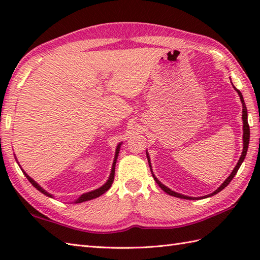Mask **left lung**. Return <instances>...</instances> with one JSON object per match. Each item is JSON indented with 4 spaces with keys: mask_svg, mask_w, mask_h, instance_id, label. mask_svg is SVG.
<instances>
[{
    "mask_svg": "<svg viewBox=\"0 0 260 260\" xmlns=\"http://www.w3.org/2000/svg\"><path fill=\"white\" fill-rule=\"evenodd\" d=\"M234 88L236 89V91L238 92V95H239V97H240V101H241V104H242V123H244V127H242V128H244V135H242V140H244V148H242V153H241V156H240V158H239V161H238V163H237V165L235 167V169L233 170V172H231V174L228 176L227 179L224 180V182L223 183L220 185L217 190H215L214 192H212L211 194H208V196H204V197H201V198H193V197H187V196H183V194H180V193H178V192H174V191H172L171 189H169L168 186H165L163 183H161V182H159L157 179H156V176L153 174V171H152V167H151V159H150V156H148V153H147V151H146V156H147V159H148V164H150V168H151V172H152V175H153V178H154V180L156 181V183L158 184V186L161 187V189L164 191V192H167L168 194H170V196H172V197H176V198H181V199H186V200H198V199H203V198H209V197H212V196H214V194H217L218 192H220L221 190H223L225 186H227L230 182H231V180L234 179V176L237 174V172H238V170H239V168H240V165L242 164V162H244V159H245V157H246V154H247V150H248V145H249V139H250V129H249V125H248V114H247V107H246V104H245V101H244V97H242V95H241V92L237 89V88L234 86Z\"/></svg>",
    "mask_w": 260,
    "mask_h": 260,
    "instance_id": "8db88e82",
    "label": "left lung"
}]
</instances>
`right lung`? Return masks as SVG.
<instances>
[{"instance_id": "obj_1", "label": "right lung", "mask_w": 260, "mask_h": 260, "mask_svg": "<svg viewBox=\"0 0 260 260\" xmlns=\"http://www.w3.org/2000/svg\"><path fill=\"white\" fill-rule=\"evenodd\" d=\"M120 145H121V143H119V144L117 145V147H116V152H115V157H114V162H113V167H112V171H110V174H109V178H108V180H107V182L105 184H103L101 187H98V189H96V190H92V191H90V192H87V193H84V194H81L78 199H77V200L75 201V203H81V202H85V201H89V200H91V199H96V198H98V197H101L102 194H104L105 192L106 191H108V189L110 186H112V184H113V182H114V176H115V165H116V161H117V157H118V153H119V148H120ZM16 159V158H15ZM22 170V169H21ZM23 171V170H22ZM23 173H24V175L26 176V179L30 181V183L36 187L37 190H39L40 191L41 193H43V194L45 196H47V197H50V198H53L52 197V194H50V193L49 192H47L45 189H43V187H41L40 185H39L37 182L33 180L32 178H30L29 175H27L24 171H23Z\"/></svg>"}]
</instances>
